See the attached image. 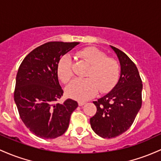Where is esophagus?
I'll use <instances>...</instances> for the list:
<instances>
[{
	"label": "esophagus",
	"mask_w": 161,
	"mask_h": 161,
	"mask_svg": "<svg viewBox=\"0 0 161 161\" xmlns=\"http://www.w3.org/2000/svg\"><path fill=\"white\" fill-rule=\"evenodd\" d=\"M85 104V102H83V101H79L78 102V105L80 106H84V105Z\"/></svg>",
	"instance_id": "esophagus-1"
}]
</instances>
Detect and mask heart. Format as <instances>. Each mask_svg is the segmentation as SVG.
<instances>
[{
    "label": "heart",
    "mask_w": 161,
    "mask_h": 161,
    "mask_svg": "<svg viewBox=\"0 0 161 161\" xmlns=\"http://www.w3.org/2000/svg\"><path fill=\"white\" fill-rule=\"evenodd\" d=\"M77 55L91 64L84 79L76 78L66 86L68 97L77 100H86L97 92L109 91L118 80L119 65L106 53L95 47H86L77 52ZM57 73L63 83H68L73 76L71 57L66 55L58 61Z\"/></svg>",
    "instance_id": "1"
}]
</instances>
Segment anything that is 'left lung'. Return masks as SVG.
<instances>
[{"mask_svg":"<svg viewBox=\"0 0 161 161\" xmlns=\"http://www.w3.org/2000/svg\"><path fill=\"white\" fill-rule=\"evenodd\" d=\"M121 65L115 87L93 103L97 113L90 119L92 129L103 138H113L127 131L142 104V81L138 68L126 54L111 46Z\"/></svg>","mask_w":161,"mask_h":161,"instance_id":"left-lung-1","label":"left lung"}]
</instances>
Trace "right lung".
I'll list each match as a JSON object with an SVG mask.
<instances>
[{"instance_id":"add662e5","label":"right lung","mask_w":161,"mask_h":161,"mask_svg":"<svg viewBox=\"0 0 161 161\" xmlns=\"http://www.w3.org/2000/svg\"><path fill=\"white\" fill-rule=\"evenodd\" d=\"M78 44L45 43L29 53L18 69L14 101L23 123L39 138L52 139L64 134L78 106L71 99L57 103L64 93L58 78V63Z\"/></svg>"}]
</instances>
